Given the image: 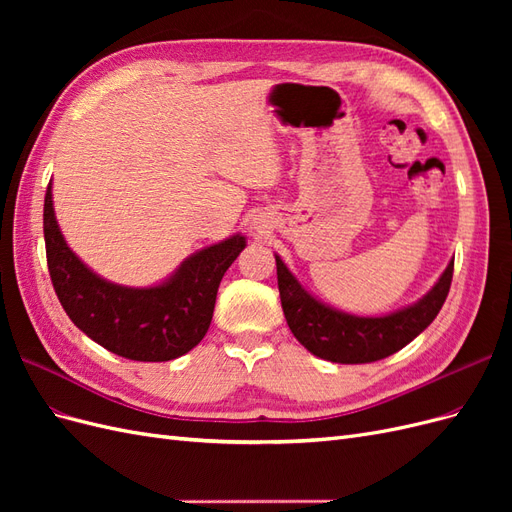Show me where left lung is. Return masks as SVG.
Segmentation results:
<instances>
[{"label": "left lung", "mask_w": 512, "mask_h": 512, "mask_svg": "<svg viewBox=\"0 0 512 512\" xmlns=\"http://www.w3.org/2000/svg\"><path fill=\"white\" fill-rule=\"evenodd\" d=\"M275 265L282 309L292 335L324 361L356 365L386 359L429 327L451 290L455 262H448L438 284L421 301L382 318L337 312L316 301L286 269L280 256H275Z\"/></svg>", "instance_id": "1"}]
</instances>
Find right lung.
<instances>
[{
  "label": "right lung",
  "instance_id": "obj_1",
  "mask_svg": "<svg viewBox=\"0 0 512 512\" xmlns=\"http://www.w3.org/2000/svg\"><path fill=\"white\" fill-rule=\"evenodd\" d=\"M51 183L44 196L46 265L61 307L96 344L130 361L160 363L190 352L205 337L226 269L245 239L230 237L190 256L168 282L128 288L89 271L61 237Z\"/></svg>",
  "mask_w": 512,
  "mask_h": 512
}]
</instances>
